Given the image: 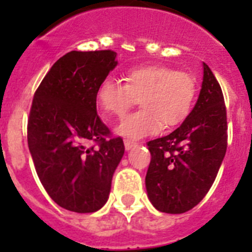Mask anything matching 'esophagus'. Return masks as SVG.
<instances>
[{
	"label": "esophagus",
	"mask_w": 252,
	"mask_h": 252,
	"mask_svg": "<svg viewBox=\"0 0 252 252\" xmlns=\"http://www.w3.org/2000/svg\"><path fill=\"white\" fill-rule=\"evenodd\" d=\"M136 145H137V142L136 141H132V140H124V146H126V150H130Z\"/></svg>",
	"instance_id": "34e87169"
}]
</instances>
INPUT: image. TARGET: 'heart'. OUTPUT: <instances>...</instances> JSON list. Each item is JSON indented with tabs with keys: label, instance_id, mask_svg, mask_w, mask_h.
Instances as JSON below:
<instances>
[{
	"label": "heart",
	"instance_id": "1",
	"mask_svg": "<svg viewBox=\"0 0 252 252\" xmlns=\"http://www.w3.org/2000/svg\"><path fill=\"white\" fill-rule=\"evenodd\" d=\"M126 84L107 77L99 84L96 100L107 118L122 119L141 100L142 110L129 115L116 128L123 137H146L165 126H175L187 118L196 94L195 78L162 65L128 70Z\"/></svg>",
	"mask_w": 252,
	"mask_h": 252
}]
</instances>
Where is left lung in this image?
Returning a JSON list of instances; mask_svg holds the SVG:
<instances>
[{"mask_svg":"<svg viewBox=\"0 0 252 252\" xmlns=\"http://www.w3.org/2000/svg\"><path fill=\"white\" fill-rule=\"evenodd\" d=\"M203 69L199 98L186 120L165 137L148 142V197L156 209L170 215L189 211L204 199L226 153L222 90L205 63Z\"/></svg>","mask_w":252,"mask_h":252,"instance_id":"obj_1","label":"left lung"}]
</instances>
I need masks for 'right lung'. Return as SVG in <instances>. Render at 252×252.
Masks as SVG:
<instances>
[{"mask_svg": "<svg viewBox=\"0 0 252 252\" xmlns=\"http://www.w3.org/2000/svg\"><path fill=\"white\" fill-rule=\"evenodd\" d=\"M118 65L116 52L72 51L53 64L33 95L27 140L37 176L66 211L96 212L108 200L124 156L120 137L96 114V90ZM96 142L99 148H88Z\"/></svg>", "mask_w": 252, "mask_h": 252, "instance_id": "add662e5", "label": "right lung"}]
</instances>
